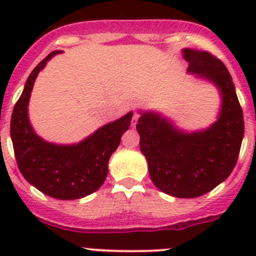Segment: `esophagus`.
Returning <instances> with one entry per match:
<instances>
[{
	"mask_svg": "<svg viewBox=\"0 0 256 256\" xmlns=\"http://www.w3.org/2000/svg\"><path fill=\"white\" fill-rule=\"evenodd\" d=\"M138 118H140V114L134 112V115H133V120H132V126H136V124H137V120H138Z\"/></svg>",
	"mask_w": 256,
	"mask_h": 256,
	"instance_id": "esophagus-1",
	"label": "esophagus"
}]
</instances>
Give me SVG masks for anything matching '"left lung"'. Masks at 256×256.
I'll return each mask as SVG.
<instances>
[{
    "mask_svg": "<svg viewBox=\"0 0 256 256\" xmlns=\"http://www.w3.org/2000/svg\"><path fill=\"white\" fill-rule=\"evenodd\" d=\"M187 73L218 90L216 120L206 128L186 130L155 110H138L136 126L140 148L152 183L166 195L198 198L224 182L234 170L242 144L244 115L232 76L220 60L206 51L183 48Z\"/></svg>",
    "mask_w": 256,
    "mask_h": 256,
    "instance_id": "obj_1",
    "label": "left lung"
}]
</instances>
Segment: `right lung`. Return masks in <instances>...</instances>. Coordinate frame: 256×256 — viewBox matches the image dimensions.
<instances>
[{"mask_svg": "<svg viewBox=\"0 0 256 256\" xmlns=\"http://www.w3.org/2000/svg\"><path fill=\"white\" fill-rule=\"evenodd\" d=\"M51 52L33 69L14 108L10 133L20 173L32 186L58 200H76L91 195L102 186L108 160L130 130L133 112L100 126L76 144H55L36 133L29 119L30 94L47 61L61 54Z\"/></svg>", "mask_w": 256, "mask_h": 256, "instance_id": "right-lung-1", "label": "right lung"}]
</instances>
